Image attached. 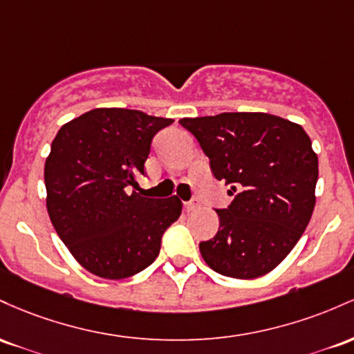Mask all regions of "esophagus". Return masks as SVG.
I'll list each match as a JSON object with an SVG mask.
<instances>
[{
	"label": "esophagus",
	"instance_id": "34e87169",
	"mask_svg": "<svg viewBox=\"0 0 354 354\" xmlns=\"http://www.w3.org/2000/svg\"><path fill=\"white\" fill-rule=\"evenodd\" d=\"M197 207H198V201H197V198H190V201L184 202V210H185V212H190V210H194V209H197Z\"/></svg>",
	"mask_w": 354,
	"mask_h": 354
}]
</instances>
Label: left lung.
<instances>
[{"instance_id": "8db88e82", "label": "left lung", "mask_w": 354, "mask_h": 354, "mask_svg": "<svg viewBox=\"0 0 354 354\" xmlns=\"http://www.w3.org/2000/svg\"><path fill=\"white\" fill-rule=\"evenodd\" d=\"M232 202L216 209L219 230L198 244L210 269L236 279L272 271L292 251L315 210L317 156L303 127L269 113L182 118Z\"/></svg>"}]
</instances>
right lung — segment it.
<instances>
[{
    "instance_id": "add662e5",
    "label": "right lung",
    "mask_w": 354,
    "mask_h": 354,
    "mask_svg": "<svg viewBox=\"0 0 354 354\" xmlns=\"http://www.w3.org/2000/svg\"><path fill=\"white\" fill-rule=\"evenodd\" d=\"M172 118L140 110L95 109L58 130L45 164L51 224L86 271L125 279L160 252L162 236L178 219V198L142 197L132 187L158 130Z\"/></svg>"
}]
</instances>
